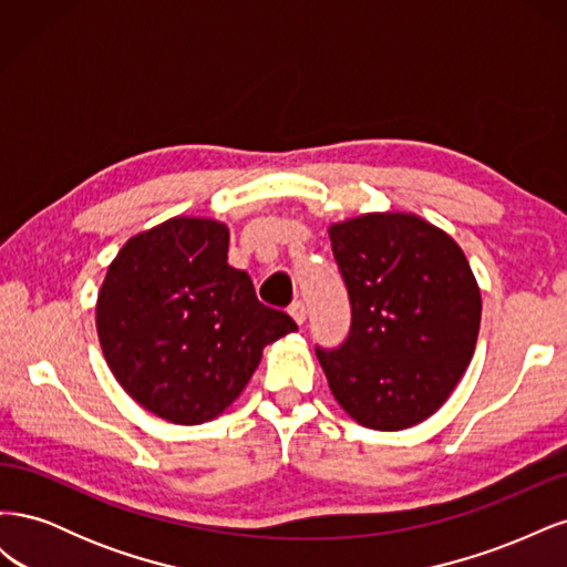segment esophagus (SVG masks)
Instances as JSON below:
<instances>
[{
	"mask_svg": "<svg viewBox=\"0 0 567 567\" xmlns=\"http://www.w3.org/2000/svg\"><path fill=\"white\" fill-rule=\"evenodd\" d=\"M288 315L296 319V323H305V319H307V310H305V302L296 300L293 305H290V307H288Z\"/></svg>",
	"mask_w": 567,
	"mask_h": 567,
	"instance_id": "34e87169",
	"label": "esophagus"
}]
</instances>
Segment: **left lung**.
<instances>
[{
	"mask_svg": "<svg viewBox=\"0 0 567 567\" xmlns=\"http://www.w3.org/2000/svg\"><path fill=\"white\" fill-rule=\"evenodd\" d=\"M352 323L317 348L336 402L373 431L433 416L471 364L483 315L477 281L450 234L411 213H369L329 227Z\"/></svg>",
	"mask_w": 567,
	"mask_h": 567,
	"instance_id": "1",
	"label": "left lung"
}]
</instances>
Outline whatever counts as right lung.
<instances>
[{"instance_id": "right-lung-1", "label": "right lung", "mask_w": 567, "mask_h": 567, "mask_svg": "<svg viewBox=\"0 0 567 567\" xmlns=\"http://www.w3.org/2000/svg\"><path fill=\"white\" fill-rule=\"evenodd\" d=\"M229 229L173 217L132 236L96 300L106 364L130 398L169 423L217 419L244 392L269 342L298 323L255 296L227 262Z\"/></svg>"}]
</instances>
